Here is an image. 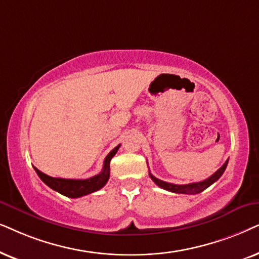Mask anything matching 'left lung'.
<instances>
[{"label":"left lung","mask_w":259,"mask_h":259,"mask_svg":"<svg viewBox=\"0 0 259 259\" xmlns=\"http://www.w3.org/2000/svg\"><path fill=\"white\" fill-rule=\"evenodd\" d=\"M227 163H229V160H227L225 163H224L222 167L219 168L218 170L215 171L214 174L211 175L208 179H206L204 181L200 182H194V184H188V185H175V184H169V182L162 181L160 179L155 178L153 174L149 173V177L151 180H153L155 184H156L158 187L165 189V191H169L173 193H179V194H199L202 191H205L206 188H208L209 186L218 180V179L222 177L224 171H225Z\"/></svg>","instance_id":"left-lung-1"}]
</instances>
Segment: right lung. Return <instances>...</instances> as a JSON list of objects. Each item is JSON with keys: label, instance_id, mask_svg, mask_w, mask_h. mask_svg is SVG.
<instances>
[{"label": "right lung", "instance_id": "add662e5", "mask_svg": "<svg viewBox=\"0 0 259 259\" xmlns=\"http://www.w3.org/2000/svg\"><path fill=\"white\" fill-rule=\"evenodd\" d=\"M120 144L110 151L108 156L105 157L104 164H103V170L101 173L95 175V177L85 179V180H73V179H61V178H52L40 171L37 168L34 167L39 178L46 184L48 187L57 191L60 194L68 198H80V196L88 195L90 193H94L98 189L104 187L110 178V161L115 156L117 150L119 149Z\"/></svg>", "mask_w": 259, "mask_h": 259}]
</instances>
